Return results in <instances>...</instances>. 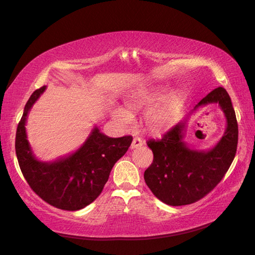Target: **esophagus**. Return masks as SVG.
I'll list each match as a JSON object with an SVG mask.
<instances>
[{
	"mask_svg": "<svg viewBox=\"0 0 255 255\" xmlns=\"http://www.w3.org/2000/svg\"><path fill=\"white\" fill-rule=\"evenodd\" d=\"M142 144H143V141H142L141 138H139V137H135L134 139H133L132 144H130V148H132V149L139 148V146H141Z\"/></svg>",
	"mask_w": 255,
	"mask_h": 255,
	"instance_id": "esophagus-1",
	"label": "esophagus"
}]
</instances>
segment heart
<instances>
[{"label": "heart", "mask_w": 255, "mask_h": 255, "mask_svg": "<svg viewBox=\"0 0 255 255\" xmlns=\"http://www.w3.org/2000/svg\"><path fill=\"white\" fill-rule=\"evenodd\" d=\"M166 94L167 88L165 86L143 88L128 98L126 106L129 113L139 112L158 103L166 96ZM185 101H186V96L182 90L173 91L172 94L167 96L148 116L149 128L153 132H160V130L171 128L179 120ZM129 113L120 109L116 110L115 117L123 125H129L132 121V116Z\"/></svg>", "instance_id": "1"}]
</instances>
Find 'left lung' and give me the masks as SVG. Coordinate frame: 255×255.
<instances>
[{
  "mask_svg": "<svg viewBox=\"0 0 255 255\" xmlns=\"http://www.w3.org/2000/svg\"><path fill=\"white\" fill-rule=\"evenodd\" d=\"M207 104H218L227 120L225 134L212 149L196 150L183 141L189 116L168 130L161 139L146 142L154 157L144 171L145 184L154 196L168 205L181 206L199 201L217 186L235 157L238 126L227 90L223 87L214 89L190 114Z\"/></svg>",
  "mask_w": 255,
  "mask_h": 255,
  "instance_id": "left-lung-1",
  "label": "left lung"
}]
</instances>
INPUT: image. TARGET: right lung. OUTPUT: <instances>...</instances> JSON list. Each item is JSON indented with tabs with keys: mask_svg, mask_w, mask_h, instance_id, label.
I'll return each mask as SVG.
<instances>
[{
	"mask_svg": "<svg viewBox=\"0 0 255 255\" xmlns=\"http://www.w3.org/2000/svg\"><path fill=\"white\" fill-rule=\"evenodd\" d=\"M45 86L35 90L25 104L16 133V154L23 176L36 194L50 205L79 211L101 194L116 161L125 155L132 136L112 138L95 127L81 148L54 161L37 159L27 140V115Z\"/></svg>",
	"mask_w": 255,
	"mask_h": 255,
	"instance_id": "obj_1",
	"label": "right lung"
}]
</instances>
